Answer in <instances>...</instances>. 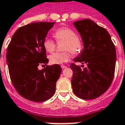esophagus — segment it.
Segmentation results:
<instances>
[{"instance_id": "esophagus-1", "label": "esophagus", "mask_w": 125, "mask_h": 125, "mask_svg": "<svg viewBox=\"0 0 125 125\" xmlns=\"http://www.w3.org/2000/svg\"><path fill=\"white\" fill-rule=\"evenodd\" d=\"M61 67H62V69H65L66 67H67V66H65V65H61Z\"/></svg>"}]
</instances>
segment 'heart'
I'll return each instance as SVG.
<instances>
[{
    "mask_svg": "<svg viewBox=\"0 0 125 125\" xmlns=\"http://www.w3.org/2000/svg\"><path fill=\"white\" fill-rule=\"evenodd\" d=\"M55 37L58 40L65 41L64 52H56L49 55V62L51 64L60 65L68 62L72 58L71 52L74 54H78L82 49L81 41L76 37V34L72 29L67 27H62L56 30L54 33ZM44 48L47 52L52 53L55 50V44L50 37H46L43 42Z\"/></svg>",
    "mask_w": 125,
    "mask_h": 125,
    "instance_id": "1",
    "label": "heart"
}]
</instances>
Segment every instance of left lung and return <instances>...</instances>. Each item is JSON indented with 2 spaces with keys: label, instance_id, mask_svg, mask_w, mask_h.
<instances>
[{
  "label": "left lung",
  "instance_id": "1",
  "mask_svg": "<svg viewBox=\"0 0 125 125\" xmlns=\"http://www.w3.org/2000/svg\"><path fill=\"white\" fill-rule=\"evenodd\" d=\"M81 35L84 49L74 59L86 64L81 69L72 63V87L74 93L83 99H93L101 96L110 87L115 73V47L108 32L90 19L74 22ZM82 66V65H81Z\"/></svg>",
  "mask_w": 125,
  "mask_h": 125
}]
</instances>
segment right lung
I'll list each match as a JSON object with an SVG mask.
<instances>
[{
    "mask_svg": "<svg viewBox=\"0 0 125 125\" xmlns=\"http://www.w3.org/2000/svg\"><path fill=\"white\" fill-rule=\"evenodd\" d=\"M55 22H35L19 28L7 47V61L14 87L23 97L35 102L50 99L55 92L62 68L47 65L43 42ZM39 64L45 68L38 70Z\"/></svg>",
    "mask_w": 125,
    "mask_h": 125,
    "instance_id": "right-lung-1",
    "label": "right lung"
}]
</instances>
